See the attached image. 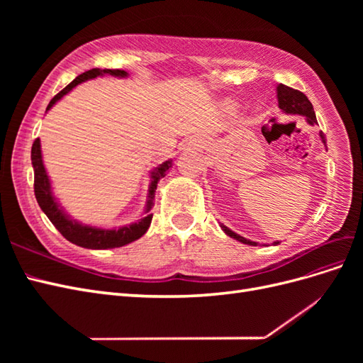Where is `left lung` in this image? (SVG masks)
I'll return each instance as SVG.
<instances>
[{"instance_id":"left-lung-1","label":"left lung","mask_w":363,"mask_h":363,"mask_svg":"<svg viewBox=\"0 0 363 363\" xmlns=\"http://www.w3.org/2000/svg\"><path fill=\"white\" fill-rule=\"evenodd\" d=\"M277 100H279V107L281 108L284 113L301 115V116L306 118L307 124H311V125L318 124L315 112H313V106H312V103L309 100H307V96L303 92L296 91V89H292V87H288V86H284V84H279L277 86ZM320 138L323 140V144L325 145V136H324L323 131H320ZM221 228H223V232L225 235H228L230 238L239 240V242L247 244V245H252V247L257 245V242H252V240L245 239L244 236L235 233L233 230H230L224 224H221ZM279 244H280L279 240H277V242H274V245H279Z\"/></svg>"}]
</instances>
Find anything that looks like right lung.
<instances>
[{"label": "right lung", "instance_id": "obj_1", "mask_svg": "<svg viewBox=\"0 0 363 363\" xmlns=\"http://www.w3.org/2000/svg\"><path fill=\"white\" fill-rule=\"evenodd\" d=\"M112 75V77H119V79H125L128 75L123 69H100V68H94L80 74L79 77H75V80H72L63 91H60L56 96L50 101L47 112L50 108L56 104L59 100L69 94L77 84H80L83 82L96 79V77H103V75ZM31 164L33 169H35V195L36 200L42 208V212L48 216L52 225L56 227L62 236L65 239H68L69 242L83 247V248H91V250H107V248H118V247H124L133 240L139 239L140 236H144L147 233V230L151 224L152 213H148L152 207V200H155V194L157 189V183L160 179H163L169 168H172V160H167L160 163L157 168L151 171V183H150V189H148V200L145 206V216L140 218L138 223L123 225L118 228H101V227H94V225H87L82 224L79 221L72 219L67 212L63 211V207L57 203L56 196L52 194L51 188V182L47 174L45 167H43V160H42V150H40V139L38 138L35 142H33L31 147Z\"/></svg>", "mask_w": 363, "mask_h": 363}]
</instances>
